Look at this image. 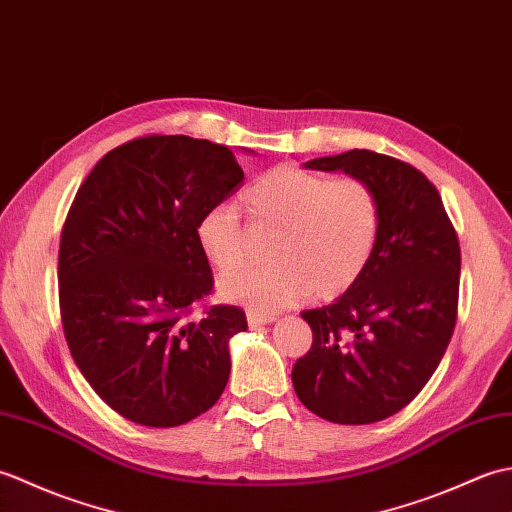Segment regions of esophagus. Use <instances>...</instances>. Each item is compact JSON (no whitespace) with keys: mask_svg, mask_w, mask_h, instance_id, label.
<instances>
[{"mask_svg":"<svg viewBox=\"0 0 512 512\" xmlns=\"http://www.w3.org/2000/svg\"><path fill=\"white\" fill-rule=\"evenodd\" d=\"M246 319H248L250 328H257V325H266V323L275 321V317H270V314H259V312H253V310L246 312Z\"/></svg>","mask_w":512,"mask_h":512,"instance_id":"esophagus-1","label":"esophagus"}]
</instances>
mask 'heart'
<instances>
[{
	"label": "heart",
	"mask_w": 512,
	"mask_h": 512,
	"mask_svg": "<svg viewBox=\"0 0 512 512\" xmlns=\"http://www.w3.org/2000/svg\"><path fill=\"white\" fill-rule=\"evenodd\" d=\"M246 222L273 228L262 268H244L220 281L228 301L273 312L312 295L330 301L350 290L374 255L380 202L356 176L330 178L295 165L262 173L239 195ZM195 242L215 270L228 273L244 259V226L231 204L206 209Z\"/></svg>",
	"instance_id": "heart-1"
}]
</instances>
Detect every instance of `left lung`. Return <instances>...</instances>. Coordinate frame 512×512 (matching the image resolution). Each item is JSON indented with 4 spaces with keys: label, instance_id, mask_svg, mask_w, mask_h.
<instances>
[{
    "label": "left lung",
    "instance_id": "1",
    "mask_svg": "<svg viewBox=\"0 0 512 512\" xmlns=\"http://www.w3.org/2000/svg\"><path fill=\"white\" fill-rule=\"evenodd\" d=\"M306 167L372 184L380 231L361 279L301 314L312 345L292 367V387L330 422L385 420L420 394L447 352L458 319V233L438 189L409 162L352 149Z\"/></svg>",
    "mask_w": 512,
    "mask_h": 512
}]
</instances>
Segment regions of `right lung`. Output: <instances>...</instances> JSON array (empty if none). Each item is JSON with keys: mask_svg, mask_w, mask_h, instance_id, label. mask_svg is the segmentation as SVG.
<instances>
[{"mask_svg": "<svg viewBox=\"0 0 512 512\" xmlns=\"http://www.w3.org/2000/svg\"><path fill=\"white\" fill-rule=\"evenodd\" d=\"M244 180L233 151L191 136H140L96 162L59 246L63 334L90 387L123 418L178 427L222 396L237 306L193 308L213 292L195 242L200 215Z\"/></svg>", "mask_w": 512, "mask_h": 512, "instance_id": "add662e5", "label": "right lung"}]
</instances>
